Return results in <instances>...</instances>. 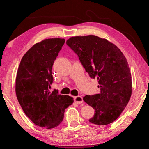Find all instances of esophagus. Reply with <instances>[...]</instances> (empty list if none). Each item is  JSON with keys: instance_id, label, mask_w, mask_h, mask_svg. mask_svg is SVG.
<instances>
[{"instance_id": "34e87169", "label": "esophagus", "mask_w": 149, "mask_h": 149, "mask_svg": "<svg viewBox=\"0 0 149 149\" xmlns=\"http://www.w3.org/2000/svg\"><path fill=\"white\" fill-rule=\"evenodd\" d=\"M74 102L78 104H81V103L83 102V97L81 96H74Z\"/></svg>"}]
</instances>
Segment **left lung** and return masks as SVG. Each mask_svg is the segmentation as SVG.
<instances>
[{
  "instance_id": "left-lung-1",
  "label": "left lung",
  "mask_w": 149,
  "mask_h": 149,
  "mask_svg": "<svg viewBox=\"0 0 149 149\" xmlns=\"http://www.w3.org/2000/svg\"><path fill=\"white\" fill-rule=\"evenodd\" d=\"M67 45L78 56L86 71L97 78L100 94L83 100L95 110L89 121L104 125L118 119L132 94V78L128 63L115 45L95 35L71 37Z\"/></svg>"
}]
</instances>
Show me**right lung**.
I'll use <instances>...</instances> for the list:
<instances>
[{"mask_svg": "<svg viewBox=\"0 0 149 149\" xmlns=\"http://www.w3.org/2000/svg\"><path fill=\"white\" fill-rule=\"evenodd\" d=\"M65 42L56 38L35 44L22 58L17 71L15 92L22 109L35 125L48 129L60 124L65 109L74 102L56 89L49 90L52 66Z\"/></svg>", "mask_w": 149, "mask_h": 149, "instance_id": "add662e5", "label": "right lung"}]
</instances>
